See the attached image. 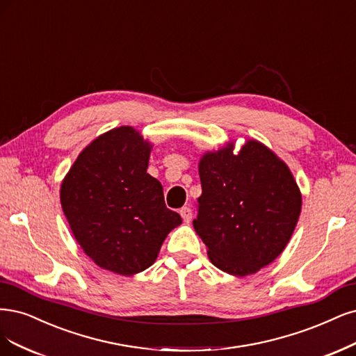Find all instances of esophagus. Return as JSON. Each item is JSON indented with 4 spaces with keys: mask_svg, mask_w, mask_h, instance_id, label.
Masks as SVG:
<instances>
[{
    "mask_svg": "<svg viewBox=\"0 0 356 356\" xmlns=\"http://www.w3.org/2000/svg\"><path fill=\"white\" fill-rule=\"evenodd\" d=\"M179 215H181L184 222L188 224L190 220H191V218H193V211L190 209V207H182V209L179 211Z\"/></svg>",
    "mask_w": 356,
    "mask_h": 356,
    "instance_id": "1",
    "label": "esophagus"
}]
</instances>
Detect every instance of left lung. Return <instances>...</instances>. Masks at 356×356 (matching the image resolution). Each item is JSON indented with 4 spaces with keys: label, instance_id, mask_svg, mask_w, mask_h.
I'll return each mask as SVG.
<instances>
[{
    "label": "left lung",
    "instance_id": "obj_1",
    "mask_svg": "<svg viewBox=\"0 0 356 356\" xmlns=\"http://www.w3.org/2000/svg\"><path fill=\"white\" fill-rule=\"evenodd\" d=\"M236 141L206 152L199 162L202 195L194 229L211 262L246 277L274 262L287 246L302 211V193L284 161L265 144Z\"/></svg>",
    "mask_w": 356,
    "mask_h": 356
}]
</instances>
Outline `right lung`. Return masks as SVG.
I'll use <instances>...</instances> for the list:
<instances>
[{
	"instance_id": "1",
	"label": "right lung",
	"mask_w": 356,
	"mask_h": 356,
	"mask_svg": "<svg viewBox=\"0 0 356 356\" xmlns=\"http://www.w3.org/2000/svg\"><path fill=\"white\" fill-rule=\"evenodd\" d=\"M152 149L136 128L110 129L79 153L60 187L81 249L119 275L152 266L166 236L182 222L166 207L162 184L147 174Z\"/></svg>"
}]
</instances>
